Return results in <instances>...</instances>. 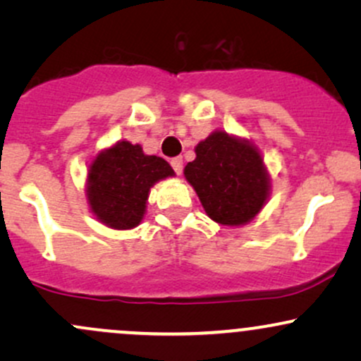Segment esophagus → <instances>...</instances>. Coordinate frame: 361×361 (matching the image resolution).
<instances>
[{"label": "esophagus", "mask_w": 361, "mask_h": 361, "mask_svg": "<svg viewBox=\"0 0 361 361\" xmlns=\"http://www.w3.org/2000/svg\"><path fill=\"white\" fill-rule=\"evenodd\" d=\"M171 166L175 169L176 175H181V171H183V157H173L171 159Z\"/></svg>", "instance_id": "34e87169"}]
</instances>
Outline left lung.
<instances>
[{"label":"left lung","instance_id":"left-lung-1","mask_svg":"<svg viewBox=\"0 0 361 361\" xmlns=\"http://www.w3.org/2000/svg\"><path fill=\"white\" fill-rule=\"evenodd\" d=\"M197 157L183 169L205 214L222 226L250 224L267 205L271 176L251 140L214 130L195 146Z\"/></svg>","mask_w":361,"mask_h":361}]
</instances>
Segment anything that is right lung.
<instances>
[{"instance_id":"1","label":"right lung","mask_w":361,"mask_h":361,"mask_svg":"<svg viewBox=\"0 0 361 361\" xmlns=\"http://www.w3.org/2000/svg\"><path fill=\"white\" fill-rule=\"evenodd\" d=\"M171 176L175 171L163 157L144 154L139 144L118 140L90 161L86 202L106 227L134 229L142 222L152 186Z\"/></svg>"}]
</instances>
